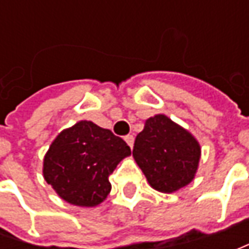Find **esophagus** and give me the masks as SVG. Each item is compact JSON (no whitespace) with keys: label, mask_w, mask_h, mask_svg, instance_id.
I'll list each match as a JSON object with an SVG mask.
<instances>
[{"label":"esophagus","mask_w":249,"mask_h":249,"mask_svg":"<svg viewBox=\"0 0 249 249\" xmlns=\"http://www.w3.org/2000/svg\"><path fill=\"white\" fill-rule=\"evenodd\" d=\"M124 141L127 142V145H129L130 148H133V144H134V137H133L131 134H127V136L124 137Z\"/></svg>","instance_id":"esophagus-1"}]
</instances>
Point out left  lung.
<instances>
[{
    "label": "left lung",
    "instance_id": "1",
    "mask_svg": "<svg viewBox=\"0 0 249 249\" xmlns=\"http://www.w3.org/2000/svg\"><path fill=\"white\" fill-rule=\"evenodd\" d=\"M133 157L149 186L172 194L194 180L201 145L188 130L158 113L145 120L144 129L137 134Z\"/></svg>",
    "mask_w": 249,
    "mask_h": 249
}]
</instances>
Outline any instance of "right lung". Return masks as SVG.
Returning <instances> with one entry per match:
<instances>
[{
    "instance_id": "right-lung-1",
    "label": "right lung",
    "mask_w": 249,
    "mask_h": 249,
    "mask_svg": "<svg viewBox=\"0 0 249 249\" xmlns=\"http://www.w3.org/2000/svg\"><path fill=\"white\" fill-rule=\"evenodd\" d=\"M130 147L110 130L80 120L62 130L43 160V176L63 201L76 206L100 205L110 193L109 175Z\"/></svg>"
}]
</instances>
